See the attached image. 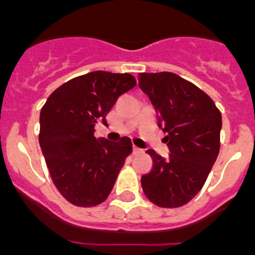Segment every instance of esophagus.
<instances>
[{
    "instance_id": "34e87169",
    "label": "esophagus",
    "mask_w": 255,
    "mask_h": 255,
    "mask_svg": "<svg viewBox=\"0 0 255 255\" xmlns=\"http://www.w3.org/2000/svg\"><path fill=\"white\" fill-rule=\"evenodd\" d=\"M132 153H134L135 155H138V154H141V153H143V149H140V148H138V147H135L134 145V148H132Z\"/></svg>"
}]
</instances>
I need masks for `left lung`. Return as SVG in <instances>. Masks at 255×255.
I'll use <instances>...</instances> for the list:
<instances>
[{"instance_id": "8db88e82", "label": "left lung", "mask_w": 255, "mask_h": 255, "mask_svg": "<svg viewBox=\"0 0 255 255\" xmlns=\"http://www.w3.org/2000/svg\"><path fill=\"white\" fill-rule=\"evenodd\" d=\"M138 78L158 111L170 149L166 158L147 150L153 164L141 176V188L155 206L177 208L199 193L217 159L221 112L208 94L176 74L140 73Z\"/></svg>"}]
</instances>
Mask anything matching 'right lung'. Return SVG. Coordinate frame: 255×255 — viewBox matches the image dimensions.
<instances>
[{
    "mask_svg": "<svg viewBox=\"0 0 255 255\" xmlns=\"http://www.w3.org/2000/svg\"><path fill=\"white\" fill-rule=\"evenodd\" d=\"M135 85L128 73L92 71L58 87L40 110V149L52 181L74 206L87 208L105 202L131 153L130 138L100 140L94 125L106 123L117 98Z\"/></svg>",
    "mask_w": 255,
    "mask_h": 255,
    "instance_id": "right-lung-1",
    "label": "right lung"
}]
</instances>
